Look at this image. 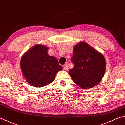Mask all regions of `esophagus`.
I'll return each instance as SVG.
<instances>
[{
	"mask_svg": "<svg viewBox=\"0 0 125 125\" xmlns=\"http://www.w3.org/2000/svg\"><path fill=\"white\" fill-rule=\"evenodd\" d=\"M63 69H64L65 70H68V65L67 64H64L63 65Z\"/></svg>",
	"mask_w": 125,
	"mask_h": 125,
	"instance_id": "esophagus-1",
	"label": "esophagus"
}]
</instances>
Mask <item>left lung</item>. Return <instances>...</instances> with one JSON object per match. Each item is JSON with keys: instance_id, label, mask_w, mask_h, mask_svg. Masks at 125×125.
Listing matches in <instances>:
<instances>
[{"instance_id": "1", "label": "left lung", "mask_w": 125, "mask_h": 125, "mask_svg": "<svg viewBox=\"0 0 125 125\" xmlns=\"http://www.w3.org/2000/svg\"><path fill=\"white\" fill-rule=\"evenodd\" d=\"M71 61L74 67L69 74L79 87L87 89L100 82L105 72L106 62L98 51L86 42H80L74 47Z\"/></svg>"}]
</instances>
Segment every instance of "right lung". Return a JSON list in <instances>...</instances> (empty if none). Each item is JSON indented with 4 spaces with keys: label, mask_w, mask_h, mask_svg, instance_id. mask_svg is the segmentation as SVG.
<instances>
[{
    "label": "right lung",
    "mask_w": 125,
    "mask_h": 125,
    "mask_svg": "<svg viewBox=\"0 0 125 125\" xmlns=\"http://www.w3.org/2000/svg\"><path fill=\"white\" fill-rule=\"evenodd\" d=\"M48 48L37 45L29 49L22 57L20 67L29 84L37 87L52 83L57 72L62 69L55 57L47 53Z\"/></svg>",
    "instance_id": "add662e5"
}]
</instances>
